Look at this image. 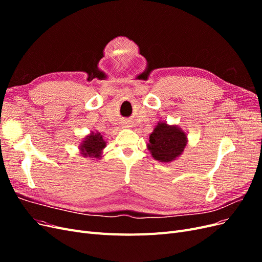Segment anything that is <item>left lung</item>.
<instances>
[{
  "instance_id": "obj_1",
  "label": "left lung",
  "mask_w": 262,
  "mask_h": 262,
  "mask_svg": "<svg viewBox=\"0 0 262 262\" xmlns=\"http://www.w3.org/2000/svg\"><path fill=\"white\" fill-rule=\"evenodd\" d=\"M187 144V133L180 126L160 121L149 134L146 146L154 160L161 163H171L184 153Z\"/></svg>"
}]
</instances>
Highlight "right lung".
Masks as SVG:
<instances>
[{
	"mask_svg": "<svg viewBox=\"0 0 262 262\" xmlns=\"http://www.w3.org/2000/svg\"><path fill=\"white\" fill-rule=\"evenodd\" d=\"M105 147L106 142L98 131H92L78 145L80 153L83 155V157H90L92 160H100L102 150Z\"/></svg>",
	"mask_w": 262,
	"mask_h": 262,
	"instance_id": "add662e5",
	"label": "right lung"
}]
</instances>
